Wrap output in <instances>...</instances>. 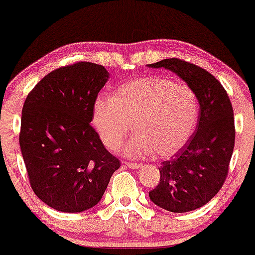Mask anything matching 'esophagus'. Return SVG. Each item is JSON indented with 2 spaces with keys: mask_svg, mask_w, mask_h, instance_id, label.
<instances>
[{
  "mask_svg": "<svg viewBox=\"0 0 255 255\" xmlns=\"http://www.w3.org/2000/svg\"><path fill=\"white\" fill-rule=\"evenodd\" d=\"M125 166L128 167V168H132V169H138V168H141L142 165L140 163H134V162H124Z\"/></svg>",
  "mask_w": 255,
  "mask_h": 255,
  "instance_id": "obj_1",
  "label": "esophagus"
}]
</instances>
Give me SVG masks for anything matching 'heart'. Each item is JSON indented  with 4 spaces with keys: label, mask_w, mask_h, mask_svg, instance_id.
Returning <instances> with one entry per match:
<instances>
[{
    "label": "heart",
    "mask_w": 255,
    "mask_h": 255,
    "mask_svg": "<svg viewBox=\"0 0 255 255\" xmlns=\"http://www.w3.org/2000/svg\"><path fill=\"white\" fill-rule=\"evenodd\" d=\"M200 104L188 85L152 75L121 87L115 97L95 101L93 123L108 148H116L132 128L138 132L124 145L127 156L168 158L180 151L193 134Z\"/></svg>",
    "instance_id": "obj_1"
}]
</instances>
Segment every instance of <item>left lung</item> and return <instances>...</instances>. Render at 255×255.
<instances>
[{"mask_svg": "<svg viewBox=\"0 0 255 255\" xmlns=\"http://www.w3.org/2000/svg\"><path fill=\"white\" fill-rule=\"evenodd\" d=\"M180 76L196 93L198 124L187 145L160 166V182L149 191L158 207L188 212L207 204L225 182L235 147V117L231 101L221 82L205 69L170 58L147 65Z\"/></svg>", "mask_w": 255, "mask_h": 255, "instance_id": "1", "label": "left lung"}]
</instances>
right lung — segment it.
Wrapping results in <instances>:
<instances>
[{
	"label": "right lung",
	"instance_id": "1",
	"mask_svg": "<svg viewBox=\"0 0 255 255\" xmlns=\"http://www.w3.org/2000/svg\"><path fill=\"white\" fill-rule=\"evenodd\" d=\"M108 79L103 66L75 62L48 73L24 102L19 145L31 188L58 211L95 207L121 167L89 124Z\"/></svg>",
	"mask_w": 255,
	"mask_h": 255
}]
</instances>
